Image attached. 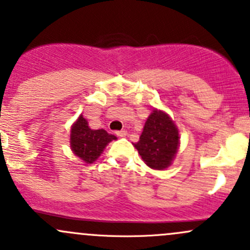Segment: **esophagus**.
I'll return each instance as SVG.
<instances>
[{
	"label": "esophagus",
	"instance_id": "34e87169",
	"mask_svg": "<svg viewBox=\"0 0 250 250\" xmlns=\"http://www.w3.org/2000/svg\"><path fill=\"white\" fill-rule=\"evenodd\" d=\"M116 135L120 136V138H123V136L127 135V132L125 130H118V132H116Z\"/></svg>",
	"mask_w": 250,
	"mask_h": 250
}]
</instances>
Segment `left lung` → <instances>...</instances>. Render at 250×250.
I'll return each mask as SVG.
<instances>
[{
	"label": "left lung",
	"mask_w": 250,
	"mask_h": 250,
	"mask_svg": "<svg viewBox=\"0 0 250 250\" xmlns=\"http://www.w3.org/2000/svg\"><path fill=\"white\" fill-rule=\"evenodd\" d=\"M180 138V130L169 114L153 109L134 147L147 167L153 170H167L177 153Z\"/></svg>",
	"instance_id": "1"
}]
</instances>
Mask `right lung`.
<instances>
[{
	"mask_svg": "<svg viewBox=\"0 0 250 250\" xmlns=\"http://www.w3.org/2000/svg\"><path fill=\"white\" fill-rule=\"evenodd\" d=\"M116 139V136L104 129H91L83 115L70 127V149L86 164L96 162L107 144Z\"/></svg>",
	"mask_w": 250,
	"mask_h": 250,
	"instance_id": "right-lung-1",
	"label": "right lung"
}]
</instances>
